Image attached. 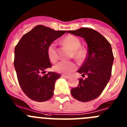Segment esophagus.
<instances>
[{
    "instance_id": "34e87169",
    "label": "esophagus",
    "mask_w": 127,
    "mask_h": 127,
    "mask_svg": "<svg viewBox=\"0 0 127 127\" xmlns=\"http://www.w3.org/2000/svg\"><path fill=\"white\" fill-rule=\"evenodd\" d=\"M62 77H64V78H65V79H69V77H70V76H67V75H62Z\"/></svg>"
}]
</instances>
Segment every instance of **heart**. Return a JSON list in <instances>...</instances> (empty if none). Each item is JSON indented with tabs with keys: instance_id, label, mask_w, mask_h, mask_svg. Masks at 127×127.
<instances>
[{
	"instance_id": "obj_1",
	"label": "heart",
	"mask_w": 127,
	"mask_h": 127,
	"mask_svg": "<svg viewBox=\"0 0 127 127\" xmlns=\"http://www.w3.org/2000/svg\"><path fill=\"white\" fill-rule=\"evenodd\" d=\"M63 43L73 51L74 58L77 61L84 60L86 55L85 48L81 46V41L76 37L69 35L63 39ZM47 54L50 61L55 63L58 60V57L56 48V44L52 42L48 46ZM77 69V64L74 62H60L54 67V70L58 73L64 74H70Z\"/></svg>"
}]
</instances>
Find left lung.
<instances>
[{"instance_id": "8db88e82", "label": "left lung", "mask_w": 127, "mask_h": 127, "mask_svg": "<svg viewBox=\"0 0 127 127\" xmlns=\"http://www.w3.org/2000/svg\"><path fill=\"white\" fill-rule=\"evenodd\" d=\"M67 33L84 38L88 45L85 62L77 70L85 79H79V85L71 89L72 97L81 102H88L99 96L111 76L114 56L111 46L102 35L89 28L68 30Z\"/></svg>"}]
</instances>
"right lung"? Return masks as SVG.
Segmentation results:
<instances>
[{
    "instance_id": "add662e5",
    "label": "right lung",
    "mask_w": 127,
    "mask_h": 127,
    "mask_svg": "<svg viewBox=\"0 0 127 127\" xmlns=\"http://www.w3.org/2000/svg\"><path fill=\"white\" fill-rule=\"evenodd\" d=\"M66 32L39 25L25 33L15 46L14 65L18 81L25 94L32 100L44 102L53 95L55 81L61 76L54 72L42 75L51 67L47 49Z\"/></svg>"
}]
</instances>
